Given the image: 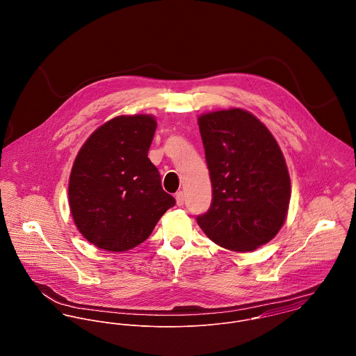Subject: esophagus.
<instances>
[{"instance_id": "obj_1", "label": "esophagus", "mask_w": 356, "mask_h": 356, "mask_svg": "<svg viewBox=\"0 0 356 356\" xmlns=\"http://www.w3.org/2000/svg\"><path fill=\"white\" fill-rule=\"evenodd\" d=\"M175 200H177V205L182 207L184 203H185V195H184V192H178V193L175 195Z\"/></svg>"}]
</instances>
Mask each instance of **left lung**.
Listing matches in <instances>:
<instances>
[{
  "instance_id": "obj_1",
  "label": "left lung",
  "mask_w": 356,
  "mask_h": 356,
  "mask_svg": "<svg viewBox=\"0 0 356 356\" xmlns=\"http://www.w3.org/2000/svg\"><path fill=\"white\" fill-rule=\"evenodd\" d=\"M212 185L209 209L196 218L208 238L251 252L282 227L291 200L284 154L268 129L241 108L199 116Z\"/></svg>"
}]
</instances>
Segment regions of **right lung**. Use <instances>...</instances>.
I'll list each match as a JSON object with an SVG mask.
<instances>
[{
  "instance_id": "obj_1",
  "label": "right lung",
  "mask_w": 356,
  "mask_h": 356,
  "mask_svg": "<svg viewBox=\"0 0 356 356\" xmlns=\"http://www.w3.org/2000/svg\"><path fill=\"white\" fill-rule=\"evenodd\" d=\"M152 115H122L100 126L76 154L68 184L72 219L95 247L129 251L144 243L175 199L148 157Z\"/></svg>"
}]
</instances>
